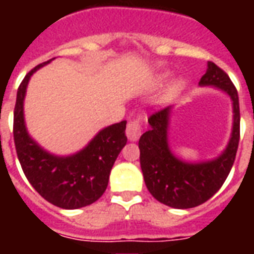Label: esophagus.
Listing matches in <instances>:
<instances>
[{"mask_svg": "<svg viewBox=\"0 0 254 254\" xmlns=\"http://www.w3.org/2000/svg\"><path fill=\"white\" fill-rule=\"evenodd\" d=\"M141 118H136L132 121L127 122V136L130 141H137L141 136Z\"/></svg>", "mask_w": 254, "mask_h": 254, "instance_id": "obj_1", "label": "esophagus"}]
</instances>
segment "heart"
<instances>
[{
	"label": "heart",
	"mask_w": 254,
	"mask_h": 254,
	"mask_svg": "<svg viewBox=\"0 0 254 254\" xmlns=\"http://www.w3.org/2000/svg\"><path fill=\"white\" fill-rule=\"evenodd\" d=\"M166 76H167L166 73H160L159 76L156 77V80H158V81H163V80L166 78ZM181 84H182L181 81H176V83H173V85H171V88H170L171 92H173V94H174V92H177L178 89L181 88Z\"/></svg>",
	"instance_id": "obj_1"
}]
</instances>
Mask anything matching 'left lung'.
Here are the masks:
<instances>
[{
	"label": "left lung",
	"instance_id": "8db88e82",
	"mask_svg": "<svg viewBox=\"0 0 254 254\" xmlns=\"http://www.w3.org/2000/svg\"><path fill=\"white\" fill-rule=\"evenodd\" d=\"M198 85L216 87L233 102V130L222 154L215 159L197 163L177 158L167 138L173 106L149 117V129L138 140L140 166L147 189L158 201L178 209L197 207L220 189L233 167L240 143L238 92L227 73L209 61Z\"/></svg>",
	"mask_w": 254,
	"mask_h": 254
}]
</instances>
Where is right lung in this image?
I'll return each mask as SVG.
<instances>
[{
  "label": "right lung",
  "mask_w": 254,
  "mask_h": 254,
  "mask_svg": "<svg viewBox=\"0 0 254 254\" xmlns=\"http://www.w3.org/2000/svg\"><path fill=\"white\" fill-rule=\"evenodd\" d=\"M49 63L52 60L27 73L17 89L13 117L14 145L21 169L34 189L53 205L77 209L92 204L105 193L111 167L127 144V121L102 129L83 149L73 155L58 156L42 148L27 132L24 98L31 76Z\"/></svg>",
  "instance_id": "1"
}]
</instances>
